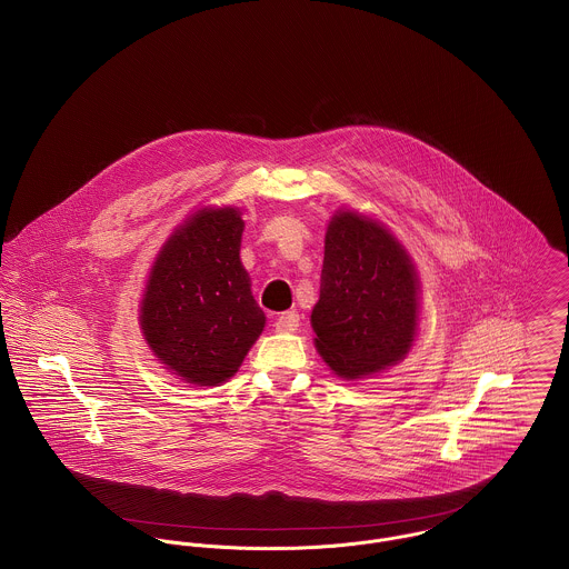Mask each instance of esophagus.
I'll return each mask as SVG.
<instances>
[{"label":"esophagus","instance_id":"obj_1","mask_svg":"<svg viewBox=\"0 0 569 569\" xmlns=\"http://www.w3.org/2000/svg\"><path fill=\"white\" fill-rule=\"evenodd\" d=\"M273 326H276L278 332H293V330H298V326H300V316H298L296 311L280 313V316L276 318Z\"/></svg>","mask_w":569,"mask_h":569}]
</instances>
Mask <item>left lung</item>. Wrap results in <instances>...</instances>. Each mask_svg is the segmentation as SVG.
I'll use <instances>...</instances> for the list:
<instances>
[{"instance_id": "8db88e82", "label": "left lung", "mask_w": 569, "mask_h": 569, "mask_svg": "<svg viewBox=\"0 0 569 569\" xmlns=\"http://www.w3.org/2000/svg\"><path fill=\"white\" fill-rule=\"evenodd\" d=\"M420 309L416 264L392 230L355 210L328 221L320 300L311 326L326 366L346 381L403 361Z\"/></svg>"}]
</instances>
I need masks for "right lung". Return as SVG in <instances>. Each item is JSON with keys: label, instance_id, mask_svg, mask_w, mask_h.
I'll return each instance as SVG.
<instances>
[{"label": "right lung", "instance_id": "obj_1", "mask_svg": "<svg viewBox=\"0 0 569 569\" xmlns=\"http://www.w3.org/2000/svg\"><path fill=\"white\" fill-rule=\"evenodd\" d=\"M243 230L239 208H201L153 260L140 328L158 361L186 383L210 388L234 377L267 322L241 262Z\"/></svg>", "mask_w": 569, "mask_h": 569}]
</instances>
